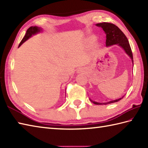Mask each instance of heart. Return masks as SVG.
Masks as SVG:
<instances>
[{"label":"heart","instance_id":"b5f03b06","mask_svg":"<svg viewBox=\"0 0 148 148\" xmlns=\"http://www.w3.org/2000/svg\"><path fill=\"white\" fill-rule=\"evenodd\" d=\"M95 37H89V38H88L86 39V43L88 44V45H92V44L94 42H95Z\"/></svg>","mask_w":148,"mask_h":148}]
</instances>
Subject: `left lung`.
I'll list each match as a JSON object with an SVG mask.
<instances>
[{"instance_id":"8db88e82","label":"left lung","mask_w":148,"mask_h":148,"mask_svg":"<svg viewBox=\"0 0 148 148\" xmlns=\"http://www.w3.org/2000/svg\"><path fill=\"white\" fill-rule=\"evenodd\" d=\"M97 27H101L104 31L106 34V46L108 47L110 46L114 45H118L123 49L125 53L130 56L132 62V64L134 66V60H133V55L132 52V49L130 48L129 42L126 36L125 35L123 32L119 29V28L116 26L115 25L110 23H106V22H103V23H100L96 24ZM125 95L120 97L118 99L116 100H111L108 102H97L95 101H93L92 100H90V101L92 103H95L97 105H107L109 104V103H114L116 102H118L119 100H121L123 98Z\"/></svg>"}]
</instances>
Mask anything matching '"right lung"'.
Segmentation results:
<instances>
[{
	"label": "right lung",
	"instance_id": "1",
	"mask_svg": "<svg viewBox=\"0 0 148 148\" xmlns=\"http://www.w3.org/2000/svg\"><path fill=\"white\" fill-rule=\"evenodd\" d=\"M42 30V29H41V28L38 27H36V26L30 27V28H29V29H28V30H27V32H26L25 36H24L23 39H22L21 41L20 42V45H19V47H20L23 42H25L27 40L29 39L30 37H32V36L35 35V34L39 33L40 32H41Z\"/></svg>",
	"mask_w": 148,
	"mask_h": 148
}]
</instances>
